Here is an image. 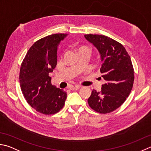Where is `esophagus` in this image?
I'll list each match as a JSON object with an SVG mask.
<instances>
[{
  "instance_id": "1",
  "label": "esophagus",
  "mask_w": 151,
  "mask_h": 151,
  "mask_svg": "<svg viewBox=\"0 0 151 151\" xmlns=\"http://www.w3.org/2000/svg\"><path fill=\"white\" fill-rule=\"evenodd\" d=\"M81 86L78 85H76V86H70V89L71 90H78V89H80Z\"/></svg>"
}]
</instances>
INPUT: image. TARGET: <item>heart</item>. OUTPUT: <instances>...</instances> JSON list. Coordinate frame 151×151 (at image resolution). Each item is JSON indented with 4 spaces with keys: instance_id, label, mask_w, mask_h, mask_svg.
Returning <instances> with one entry per match:
<instances>
[{
    "instance_id": "b5f03b06",
    "label": "heart",
    "mask_w": 151,
    "mask_h": 151,
    "mask_svg": "<svg viewBox=\"0 0 151 151\" xmlns=\"http://www.w3.org/2000/svg\"><path fill=\"white\" fill-rule=\"evenodd\" d=\"M82 48H86V47H82ZM81 48L80 49H81V48Z\"/></svg>"
}]
</instances>
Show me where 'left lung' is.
Returning a JSON list of instances; mask_svg holds the SVG:
<instances>
[{
    "label": "left lung",
    "instance_id": "1",
    "mask_svg": "<svg viewBox=\"0 0 151 151\" xmlns=\"http://www.w3.org/2000/svg\"><path fill=\"white\" fill-rule=\"evenodd\" d=\"M84 37L101 55L100 72L106 81L101 91L92 90L88 104L99 113H111L120 107L131 92L134 81L131 58L122 44L107 36L89 34Z\"/></svg>",
    "mask_w": 151,
    "mask_h": 151
}]
</instances>
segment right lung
Masks as SVG:
<instances>
[{"label":"right lung","mask_w":151,"mask_h":151,"mask_svg":"<svg viewBox=\"0 0 151 151\" xmlns=\"http://www.w3.org/2000/svg\"><path fill=\"white\" fill-rule=\"evenodd\" d=\"M67 34H54L35 42L20 68L19 82L27 103L38 113L54 114L63 107L67 93L51 83L49 73L57 65L58 47Z\"/></svg>","instance_id":"right-lung-1"}]
</instances>
